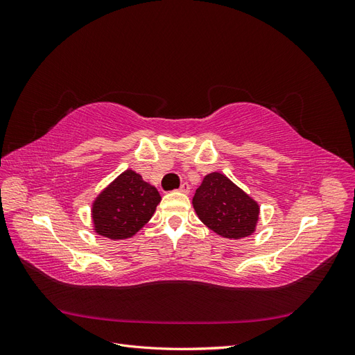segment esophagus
Masks as SVG:
<instances>
[{"label": "esophagus", "instance_id": "esophagus-1", "mask_svg": "<svg viewBox=\"0 0 355 355\" xmlns=\"http://www.w3.org/2000/svg\"><path fill=\"white\" fill-rule=\"evenodd\" d=\"M189 185L187 184V182H185V184H182L180 185V188H179V192H182V194H189Z\"/></svg>", "mask_w": 355, "mask_h": 355}]
</instances>
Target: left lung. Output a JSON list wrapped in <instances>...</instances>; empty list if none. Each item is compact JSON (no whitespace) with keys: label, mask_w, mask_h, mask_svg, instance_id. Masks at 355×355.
<instances>
[{"label":"left lung","mask_w":355,"mask_h":355,"mask_svg":"<svg viewBox=\"0 0 355 355\" xmlns=\"http://www.w3.org/2000/svg\"><path fill=\"white\" fill-rule=\"evenodd\" d=\"M192 206L207 228L230 240L249 237L259 220V204L219 171L204 176Z\"/></svg>","instance_id":"8db88e82"}]
</instances>
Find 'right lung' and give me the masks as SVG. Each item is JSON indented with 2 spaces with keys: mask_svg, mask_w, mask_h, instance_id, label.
Listing matches in <instances>:
<instances>
[{
  "mask_svg": "<svg viewBox=\"0 0 355 355\" xmlns=\"http://www.w3.org/2000/svg\"><path fill=\"white\" fill-rule=\"evenodd\" d=\"M159 201L157 188L127 168L93 201V230L114 241L130 239L153 218Z\"/></svg>",
  "mask_w": 355,
  "mask_h": 355,
  "instance_id": "right-lung-1",
  "label": "right lung"
}]
</instances>
